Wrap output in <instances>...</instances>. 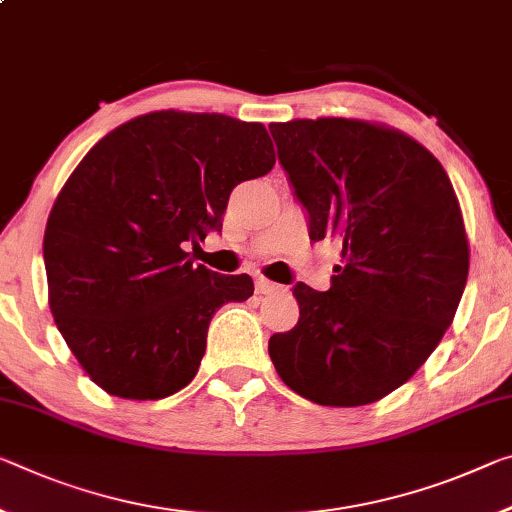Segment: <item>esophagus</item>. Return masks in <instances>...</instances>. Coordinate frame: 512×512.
<instances>
[{"mask_svg":"<svg viewBox=\"0 0 512 512\" xmlns=\"http://www.w3.org/2000/svg\"><path fill=\"white\" fill-rule=\"evenodd\" d=\"M278 289L280 287L275 285V282L262 278V275H259V278H255V291H257V294H273V291H278Z\"/></svg>","mask_w":512,"mask_h":512,"instance_id":"1","label":"esophagus"}]
</instances>
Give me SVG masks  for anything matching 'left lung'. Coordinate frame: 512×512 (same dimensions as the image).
<instances>
[{"instance_id":"obj_1","label":"left lung","mask_w":512,"mask_h":512,"mask_svg":"<svg viewBox=\"0 0 512 512\" xmlns=\"http://www.w3.org/2000/svg\"><path fill=\"white\" fill-rule=\"evenodd\" d=\"M310 214V239L342 246L328 291L298 282V323L269 355L319 405L380 401L415 376L456 316L469 241L449 175L424 145L360 118L269 125Z\"/></svg>"}]
</instances>
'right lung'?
<instances>
[{"instance_id": "add662e5", "label": "right lung", "mask_w": 512, "mask_h": 512, "mask_svg": "<svg viewBox=\"0 0 512 512\" xmlns=\"http://www.w3.org/2000/svg\"><path fill=\"white\" fill-rule=\"evenodd\" d=\"M273 166L262 123L175 109L127 120L79 161L43 255L56 328L97 387L157 401L191 383L214 312L255 287L196 266L184 243L221 230L234 186Z\"/></svg>"}]
</instances>
